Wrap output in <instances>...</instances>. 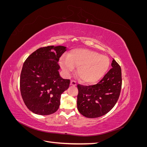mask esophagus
<instances>
[{
	"instance_id": "1",
	"label": "esophagus",
	"mask_w": 147,
	"mask_h": 147,
	"mask_svg": "<svg viewBox=\"0 0 147 147\" xmlns=\"http://www.w3.org/2000/svg\"><path fill=\"white\" fill-rule=\"evenodd\" d=\"M70 84L71 86H75L77 85V83H76V82L74 81V80H71Z\"/></svg>"
}]
</instances>
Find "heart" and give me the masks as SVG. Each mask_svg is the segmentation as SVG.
I'll list each match as a JSON object with an SVG mask.
<instances>
[{
    "label": "heart",
    "instance_id": "b5f03b06",
    "mask_svg": "<svg viewBox=\"0 0 147 147\" xmlns=\"http://www.w3.org/2000/svg\"><path fill=\"white\" fill-rule=\"evenodd\" d=\"M59 64L63 72L68 75L77 66V74L81 80L88 84L97 82L104 76L110 66L108 57L86 49H77L67 57H61Z\"/></svg>",
    "mask_w": 147,
    "mask_h": 147
}]
</instances>
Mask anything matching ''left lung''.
<instances>
[{
    "label": "left lung",
    "mask_w": 147,
    "mask_h": 147,
    "mask_svg": "<svg viewBox=\"0 0 147 147\" xmlns=\"http://www.w3.org/2000/svg\"><path fill=\"white\" fill-rule=\"evenodd\" d=\"M112 69L96 84H78L77 109L84 117L95 118L112 109L118 100L122 84L121 69L113 59Z\"/></svg>",
    "instance_id": "1"
}]
</instances>
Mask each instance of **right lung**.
Segmentation results:
<instances>
[{
    "label": "right lung",
    "mask_w": 147,
    "mask_h": 147,
    "mask_svg": "<svg viewBox=\"0 0 147 147\" xmlns=\"http://www.w3.org/2000/svg\"><path fill=\"white\" fill-rule=\"evenodd\" d=\"M66 48L63 46L40 48L23 64L20 91L25 105L32 112L48 115L58 110L61 96L70 84V80L63 79L59 73L58 61Z\"/></svg>",
    "instance_id": "obj_1"
}]
</instances>
